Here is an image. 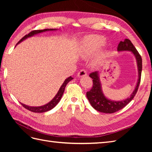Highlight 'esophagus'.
I'll list each match as a JSON object with an SVG mask.
<instances>
[{
	"instance_id": "34e87169",
	"label": "esophagus",
	"mask_w": 152,
	"mask_h": 152,
	"mask_svg": "<svg viewBox=\"0 0 152 152\" xmlns=\"http://www.w3.org/2000/svg\"><path fill=\"white\" fill-rule=\"evenodd\" d=\"M87 71L85 69H82L80 71L78 74V77H83V76H85L87 75Z\"/></svg>"
}]
</instances>
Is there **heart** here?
Here are the masks:
<instances>
[{"instance_id":"1","label":"heart","mask_w":152,"mask_h":152,"mask_svg":"<svg viewBox=\"0 0 152 152\" xmlns=\"http://www.w3.org/2000/svg\"><path fill=\"white\" fill-rule=\"evenodd\" d=\"M104 39L101 36H89L83 42L81 50L83 57H89L93 54L99 48L104 44Z\"/></svg>"}]
</instances>
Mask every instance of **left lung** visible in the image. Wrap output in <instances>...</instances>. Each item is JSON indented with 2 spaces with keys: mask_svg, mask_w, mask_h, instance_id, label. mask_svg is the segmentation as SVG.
<instances>
[{
  "mask_svg": "<svg viewBox=\"0 0 152 152\" xmlns=\"http://www.w3.org/2000/svg\"><path fill=\"white\" fill-rule=\"evenodd\" d=\"M118 50L121 51H131L137 59L138 70V80L136 88L132 93L129 98L121 101H112L106 99L103 94L101 89V82L99 80L98 72H93L89 74V76L93 79V87L89 91L86 93V96L88 99L90 104L96 110L106 114H112L124 108L128 103H129L137 93L138 87L140 85L141 79L142 69V57L138 52L136 48L132 44L130 40L125 39L124 41H120L118 46Z\"/></svg>",
  "mask_w": 152,
  "mask_h": 152,
  "instance_id": "obj_1",
  "label": "left lung"
}]
</instances>
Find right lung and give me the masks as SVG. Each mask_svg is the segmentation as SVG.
Wrapping results in <instances>:
<instances>
[{
    "label": "right lung",
    "instance_id": "1",
    "mask_svg": "<svg viewBox=\"0 0 152 152\" xmlns=\"http://www.w3.org/2000/svg\"><path fill=\"white\" fill-rule=\"evenodd\" d=\"M53 30H56V29H53V28H50V29H49V28H47V29H43V30H34L33 31H31V33H29L28 34H26L25 36L23 37L18 42V44H19V42H21V41L25 40L27 38L31 37L33 36V35L36 34L42 33V32H45V31H53ZM72 79H73V78H72V77L70 76L68 78H66L65 80H64V83H63V85L61 86V87L59 90V91H58V93H57V95H56V96H55V97L52 100H51V101L49 103H48V104H45L44 106H38V107H32V106H27V105H25L24 104H22V103H21V104L25 108H26V109L28 110L31 111L33 112L42 113V112H45L49 111V110H50L53 108L55 106H56L58 104V103H59L61 97H62V96L63 95L64 89H65V87H66V84L70 81V80H72Z\"/></svg>",
    "mask_w": 152,
    "mask_h": 152
}]
</instances>
